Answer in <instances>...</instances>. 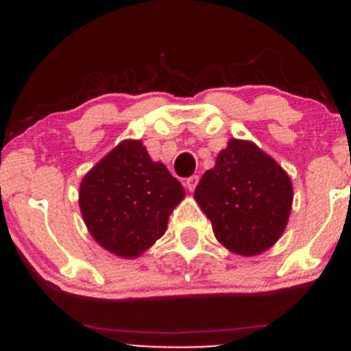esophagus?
Here are the masks:
<instances>
[{
    "instance_id": "1",
    "label": "esophagus",
    "mask_w": 351,
    "mask_h": 351,
    "mask_svg": "<svg viewBox=\"0 0 351 351\" xmlns=\"http://www.w3.org/2000/svg\"><path fill=\"white\" fill-rule=\"evenodd\" d=\"M197 183H198V176L197 175L190 176V178L185 180V186L190 190V192H193V190H195Z\"/></svg>"
}]
</instances>
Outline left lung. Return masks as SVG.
Returning <instances> with one entry per match:
<instances>
[{
  "mask_svg": "<svg viewBox=\"0 0 351 351\" xmlns=\"http://www.w3.org/2000/svg\"><path fill=\"white\" fill-rule=\"evenodd\" d=\"M285 169L250 141L231 139L195 189L217 241L234 254L254 256L284 234L292 208Z\"/></svg>",
  "mask_w": 351,
  "mask_h": 351,
  "instance_id": "obj_1",
  "label": "left lung"
}]
</instances>
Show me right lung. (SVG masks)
Segmentation results:
<instances>
[{
    "mask_svg": "<svg viewBox=\"0 0 351 351\" xmlns=\"http://www.w3.org/2000/svg\"><path fill=\"white\" fill-rule=\"evenodd\" d=\"M185 197L182 183L154 162L141 141H122L84 175L80 208L101 247L137 258L165 234L169 214Z\"/></svg>",
    "mask_w": 351,
    "mask_h": 351,
    "instance_id": "1",
    "label": "right lung"
}]
</instances>
